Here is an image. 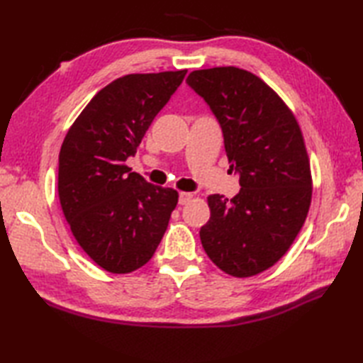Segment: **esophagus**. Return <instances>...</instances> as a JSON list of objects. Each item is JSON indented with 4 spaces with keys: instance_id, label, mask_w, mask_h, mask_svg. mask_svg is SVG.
Segmentation results:
<instances>
[{
    "instance_id": "1",
    "label": "esophagus",
    "mask_w": 363,
    "mask_h": 363,
    "mask_svg": "<svg viewBox=\"0 0 363 363\" xmlns=\"http://www.w3.org/2000/svg\"><path fill=\"white\" fill-rule=\"evenodd\" d=\"M191 198H194V195L189 194V191H181V194H179V204H182V206L187 204Z\"/></svg>"
}]
</instances>
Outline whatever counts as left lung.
Returning a JSON list of instances; mask_svg holds the SVG:
<instances>
[{
    "mask_svg": "<svg viewBox=\"0 0 363 363\" xmlns=\"http://www.w3.org/2000/svg\"><path fill=\"white\" fill-rule=\"evenodd\" d=\"M187 82L218 118L242 186L230 199L207 196L203 248L225 273L256 276L289 251L309 213L312 173L303 130L284 99L242 68L195 70Z\"/></svg>",
    "mask_w": 363,
    "mask_h": 363,
    "instance_id": "1",
    "label": "left lung"
}]
</instances>
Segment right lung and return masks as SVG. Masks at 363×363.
Returning a JSON list of instances; mask_svg holds the SVG:
<instances>
[{
  "label": "right lung",
  "mask_w": 363,
  "mask_h": 363,
  "mask_svg": "<svg viewBox=\"0 0 363 363\" xmlns=\"http://www.w3.org/2000/svg\"><path fill=\"white\" fill-rule=\"evenodd\" d=\"M186 73H134L107 84L60 146L64 215L81 248L109 273H133L152 257L177 204L174 189L146 182L126 159Z\"/></svg>",
  "instance_id": "obj_1"
}]
</instances>
